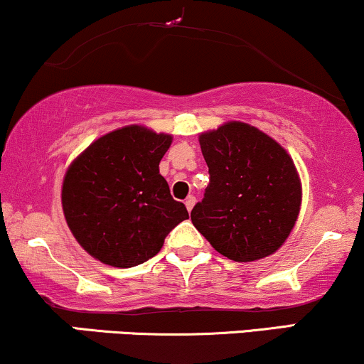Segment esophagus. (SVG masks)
<instances>
[{
	"mask_svg": "<svg viewBox=\"0 0 364 364\" xmlns=\"http://www.w3.org/2000/svg\"><path fill=\"white\" fill-rule=\"evenodd\" d=\"M194 204H196V198H194V196H189V198L186 199V208H187V211H192V208H194Z\"/></svg>",
	"mask_w": 364,
	"mask_h": 364,
	"instance_id": "obj_1",
	"label": "esophagus"
}]
</instances>
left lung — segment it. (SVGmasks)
Instances as JSON below:
<instances>
[{
  "label": "left lung",
  "instance_id": "8db88e82",
  "mask_svg": "<svg viewBox=\"0 0 364 364\" xmlns=\"http://www.w3.org/2000/svg\"><path fill=\"white\" fill-rule=\"evenodd\" d=\"M199 143L209 186L191 213L198 232L235 262L274 254L300 213L301 183L291 156L243 122L204 132Z\"/></svg>",
  "mask_w": 364,
  "mask_h": 364
}]
</instances>
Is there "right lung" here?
<instances>
[{
  "label": "right lung",
  "mask_w": 364,
  "mask_h": 364,
  "mask_svg": "<svg viewBox=\"0 0 364 364\" xmlns=\"http://www.w3.org/2000/svg\"><path fill=\"white\" fill-rule=\"evenodd\" d=\"M170 144L172 136L127 126L98 138L68 168L64 216L80 245L100 262H146L189 218L158 168Z\"/></svg>",
  "instance_id": "obj_1"
}]
</instances>
